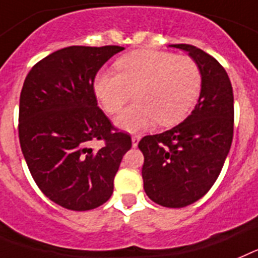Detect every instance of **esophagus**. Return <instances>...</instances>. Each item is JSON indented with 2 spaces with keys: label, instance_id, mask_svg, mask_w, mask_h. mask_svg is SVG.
I'll use <instances>...</instances> for the list:
<instances>
[{
  "label": "esophagus",
  "instance_id": "obj_1",
  "mask_svg": "<svg viewBox=\"0 0 258 258\" xmlns=\"http://www.w3.org/2000/svg\"><path fill=\"white\" fill-rule=\"evenodd\" d=\"M140 139H142V136H140V135L132 136V147H138L139 142H140Z\"/></svg>",
  "mask_w": 258,
  "mask_h": 258
}]
</instances>
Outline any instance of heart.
I'll use <instances>...</instances> for the list:
<instances>
[{
    "label": "heart",
    "instance_id": "b5f03b06",
    "mask_svg": "<svg viewBox=\"0 0 258 258\" xmlns=\"http://www.w3.org/2000/svg\"><path fill=\"white\" fill-rule=\"evenodd\" d=\"M115 69L118 74H97L93 89L109 114L118 113L135 91L138 101L115 119L126 131H143L157 120L163 126L180 122L200 93V70L189 57L139 50L119 58Z\"/></svg>",
    "mask_w": 258,
    "mask_h": 258
}]
</instances>
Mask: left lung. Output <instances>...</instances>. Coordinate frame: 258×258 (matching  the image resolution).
I'll return each mask as SVG.
<instances>
[{"instance_id":"1","label":"left lung","mask_w":258,"mask_h":258,"mask_svg":"<svg viewBox=\"0 0 258 258\" xmlns=\"http://www.w3.org/2000/svg\"><path fill=\"white\" fill-rule=\"evenodd\" d=\"M196 62L200 97L192 113L171 130L140 140L144 191L158 205L183 208L200 200L222 170L234 134V93L216 58L194 45L172 44Z\"/></svg>"}]
</instances>
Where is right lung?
Instances as JSON below:
<instances>
[{"instance_id":"1","label":"right lung","mask_w":258,"mask_h":258,"mask_svg":"<svg viewBox=\"0 0 258 258\" xmlns=\"http://www.w3.org/2000/svg\"><path fill=\"white\" fill-rule=\"evenodd\" d=\"M122 46H69L32 67L19 100V142L37 187L53 203L76 212L110 199L130 135L113 131L97 106V71ZM101 140L104 145L93 148Z\"/></svg>"}]
</instances>
